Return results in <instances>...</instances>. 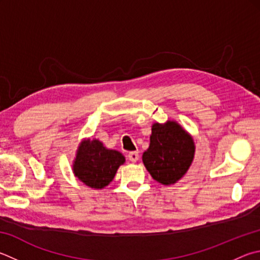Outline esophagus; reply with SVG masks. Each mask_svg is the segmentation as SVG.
I'll list each match as a JSON object with an SVG mask.
<instances>
[{"label": "esophagus", "instance_id": "esophagus-1", "mask_svg": "<svg viewBox=\"0 0 260 260\" xmlns=\"http://www.w3.org/2000/svg\"><path fill=\"white\" fill-rule=\"evenodd\" d=\"M139 158H140V155H139L138 151H133V152L128 153V159L131 160L132 162H136L139 160Z\"/></svg>", "mask_w": 260, "mask_h": 260}]
</instances>
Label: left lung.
<instances>
[{"label":"left lung","instance_id":"obj_1","mask_svg":"<svg viewBox=\"0 0 260 260\" xmlns=\"http://www.w3.org/2000/svg\"><path fill=\"white\" fill-rule=\"evenodd\" d=\"M194 153L192 135L176 120H167L164 124H152L150 145L143 152L142 160L154 181L173 185L187 173Z\"/></svg>","mask_w":260,"mask_h":260}]
</instances>
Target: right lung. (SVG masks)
Instances as JSON below:
<instances>
[{
  "label": "right lung",
  "instance_id": "1",
  "mask_svg": "<svg viewBox=\"0 0 260 260\" xmlns=\"http://www.w3.org/2000/svg\"><path fill=\"white\" fill-rule=\"evenodd\" d=\"M125 160L121 152L106 148L100 140L84 139L76 150L73 173L85 185L101 190L112 182Z\"/></svg>",
  "mask_w": 260,
  "mask_h": 260
}]
</instances>
